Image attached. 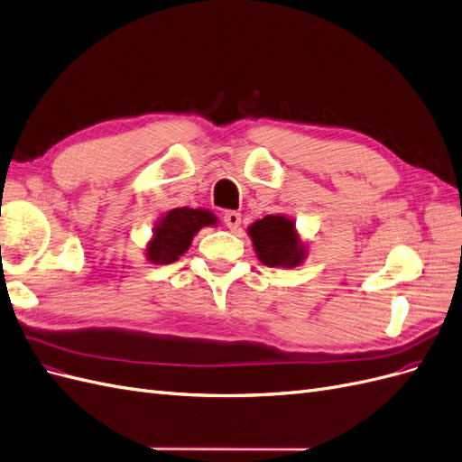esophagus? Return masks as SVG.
<instances>
[{
    "instance_id": "34e87169",
    "label": "esophagus",
    "mask_w": 462,
    "mask_h": 462,
    "mask_svg": "<svg viewBox=\"0 0 462 462\" xmlns=\"http://www.w3.org/2000/svg\"><path fill=\"white\" fill-rule=\"evenodd\" d=\"M223 221H226V226L229 229H239L241 226V214L239 211H226V216H223Z\"/></svg>"
}]
</instances>
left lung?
<instances>
[{
  "instance_id": "1",
  "label": "left lung",
  "mask_w": 462,
  "mask_h": 462,
  "mask_svg": "<svg viewBox=\"0 0 462 462\" xmlns=\"http://www.w3.org/2000/svg\"><path fill=\"white\" fill-rule=\"evenodd\" d=\"M256 256L270 268H295L307 256V248L299 239L293 219L285 216H266L248 227Z\"/></svg>"
}]
</instances>
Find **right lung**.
<instances>
[{
  "mask_svg": "<svg viewBox=\"0 0 462 462\" xmlns=\"http://www.w3.org/2000/svg\"><path fill=\"white\" fill-rule=\"evenodd\" d=\"M217 217L208 209L174 208L157 221L153 239L147 243L145 256L153 264H171L192 245L194 235L202 227H211Z\"/></svg>",
  "mask_w": 462,
  "mask_h": 462,
  "instance_id": "obj_1",
  "label": "right lung"
}]
</instances>
